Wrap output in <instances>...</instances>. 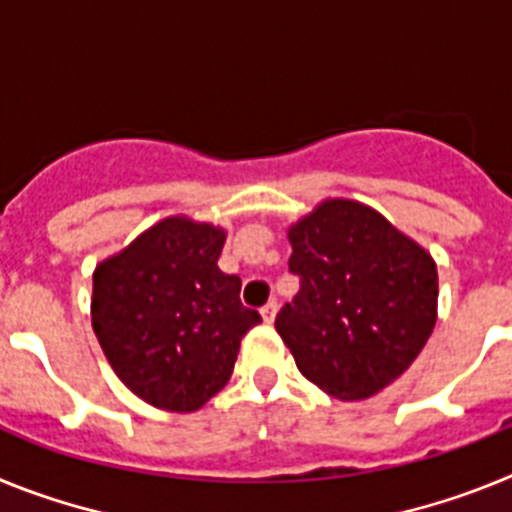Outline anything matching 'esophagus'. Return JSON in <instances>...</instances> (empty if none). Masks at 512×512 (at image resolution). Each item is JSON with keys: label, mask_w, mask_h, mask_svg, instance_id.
<instances>
[{"label": "esophagus", "mask_w": 512, "mask_h": 512, "mask_svg": "<svg viewBox=\"0 0 512 512\" xmlns=\"http://www.w3.org/2000/svg\"><path fill=\"white\" fill-rule=\"evenodd\" d=\"M261 318H264V323H274V318H277V302H266V305L261 307Z\"/></svg>", "instance_id": "34e87169"}]
</instances>
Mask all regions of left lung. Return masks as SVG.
Wrapping results in <instances>:
<instances>
[{
	"label": "left lung",
	"mask_w": 512,
	"mask_h": 512,
	"mask_svg": "<svg viewBox=\"0 0 512 512\" xmlns=\"http://www.w3.org/2000/svg\"><path fill=\"white\" fill-rule=\"evenodd\" d=\"M295 300L277 333L297 369L338 400H364L395 382L431 338L436 261L384 215L325 200L287 233Z\"/></svg>",
	"instance_id": "obj_1"
}]
</instances>
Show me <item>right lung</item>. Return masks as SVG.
<instances>
[{
    "mask_svg": "<svg viewBox=\"0 0 512 512\" xmlns=\"http://www.w3.org/2000/svg\"><path fill=\"white\" fill-rule=\"evenodd\" d=\"M225 230L164 217L94 269L92 328L117 377L171 413L200 410L233 374L261 315L217 266Z\"/></svg>",
    "mask_w": 512,
    "mask_h": 512,
    "instance_id": "add662e5",
    "label": "right lung"
}]
</instances>
